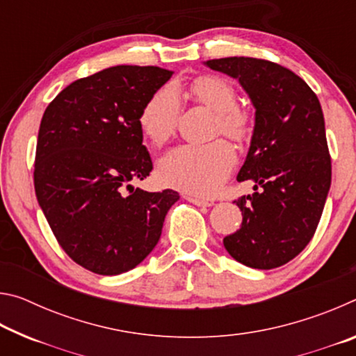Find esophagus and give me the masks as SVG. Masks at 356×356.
<instances>
[{"mask_svg":"<svg viewBox=\"0 0 356 356\" xmlns=\"http://www.w3.org/2000/svg\"><path fill=\"white\" fill-rule=\"evenodd\" d=\"M185 200H186V201H190V202H193V204H195V206H200V207H210V206H212V202H210V201H206V200H202V197H197V196L186 195V196H185Z\"/></svg>","mask_w":356,"mask_h":356,"instance_id":"obj_1","label":"esophagus"}]
</instances>
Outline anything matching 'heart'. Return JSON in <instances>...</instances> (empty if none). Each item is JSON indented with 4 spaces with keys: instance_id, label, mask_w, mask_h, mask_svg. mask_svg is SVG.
Returning <instances> with one entry per match:
<instances>
[{
    "instance_id": "obj_1",
    "label": "heart",
    "mask_w": 356,
    "mask_h": 356,
    "mask_svg": "<svg viewBox=\"0 0 356 356\" xmlns=\"http://www.w3.org/2000/svg\"><path fill=\"white\" fill-rule=\"evenodd\" d=\"M191 94L216 113L218 129L227 136L242 140L248 134V116L236 108L232 84L221 76H201L191 83ZM180 100L174 88L155 91L140 113L143 135L155 144L165 143L176 129ZM236 163L231 144L216 140L207 144H182L171 149L159 161V177L172 188L209 196L220 188Z\"/></svg>"
}]
</instances>
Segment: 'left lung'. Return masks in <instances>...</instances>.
Instances as JSON below:
<instances>
[{"instance_id": "8db88e82", "label": "left lung", "mask_w": 356, "mask_h": 356, "mask_svg": "<svg viewBox=\"0 0 356 356\" xmlns=\"http://www.w3.org/2000/svg\"><path fill=\"white\" fill-rule=\"evenodd\" d=\"M204 64L238 80L256 110L237 176L238 182L252 180L254 193L234 201L242 210V227L222 243L246 267H281L311 242L330 191L321 102L292 70L265 59L232 56Z\"/></svg>"}]
</instances>
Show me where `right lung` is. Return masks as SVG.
Wrapping results in <instances>:
<instances>
[{
    "mask_svg": "<svg viewBox=\"0 0 356 356\" xmlns=\"http://www.w3.org/2000/svg\"><path fill=\"white\" fill-rule=\"evenodd\" d=\"M171 75L154 65H114L69 84L42 118L35 196L61 248L94 273L120 275L141 264L180 197L134 186L152 171L140 113Z\"/></svg>",
    "mask_w": 356,
    "mask_h": 356,
    "instance_id": "right-lung-1",
    "label": "right lung"
}]
</instances>
